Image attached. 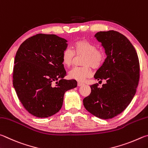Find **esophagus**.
I'll list each match as a JSON object with an SVG mask.
<instances>
[{"mask_svg":"<svg viewBox=\"0 0 148 148\" xmlns=\"http://www.w3.org/2000/svg\"><path fill=\"white\" fill-rule=\"evenodd\" d=\"M84 84L83 83H82V82H78V84H77V85H78V86H82V85H83Z\"/></svg>","mask_w":148,"mask_h":148,"instance_id":"obj_1","label":"esophagus"}]
</instances>
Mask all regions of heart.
I'll return each mask as SVG.
<instances>
[{"label": "heart", "instance_id": "1", "mask_svg": "<svg viewBox=\"0 0 148 148\" xmlns=\"http://www.w3.org/2000/svg\"><path fill=\"white\" fill-rule=\"evenodd\" d=\"M73 53L76 55H84L82 67H75L70 70L68 77L75 81L82 82L92 75V67L98 69L101 66L105 58L104 53L97 49L95 44L86 40H79L74 43ZM69 49H65L62 54V62L64 66L69 67L73 63L74 54Z\"/></svg>", "mask_w": 148, "mask_h": 148}]
</instances>
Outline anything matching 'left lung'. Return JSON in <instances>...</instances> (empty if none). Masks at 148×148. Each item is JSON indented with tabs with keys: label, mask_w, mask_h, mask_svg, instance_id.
<instances>
[{
	"label": "left lung",
	"mask_w": 148,
	"mask_h": 148,
	"mask_svg": "<svg viewBox=\"0 0 148 148\" xmlns=\"http://www.w3.org/2000/svg\"><path fill=\"white\" fill-rule=\"evenodd\" d=\"M94 38L101 43L107 58L94 77L101 82L105 80L106 83L101 88L91 85V93L83 99V105L92 114L107 120L120 114L133 99L138 83L140 64L135 49L121 33L98 32Z\"/></svg>",
	"instance_id": "obj_1"
}]
</instances>
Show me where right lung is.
<instances>
[{
	"instance_id": "1",
	"label": "right lung",
	"mask_w": 148,
	"mask_h": 148,
	"mask_svg": "<svg viewBox=\"0 0 148 148\" xmlns=\"http://www.w3.org/2000/svg\"><path fill=\"white\" fill-rule=\"evenodd\" d=\"M67 41L54 34H38L23 42L15 54L13 85L23 107L36 117L55 114L65 93L77 86L75 80L64 79L61 57Z\"/></svg>"
}]
</instances>
